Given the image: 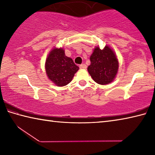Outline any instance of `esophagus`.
Segmentation results:
<instances>
[{
  "label": "esophagus",
  "instance_id": "esophagus-1",
  "mask_svg": "<svg viewBox=\"0 0 155 155\" xmlns=\"http://www.w3.org/2000/svg\"><path fill=\"white\" fill-rule=\"evenodd\" d=\"M79 68L81 69H86V68H87V65H86L85 64H83L79 65Z\"/></svg>",
  "mask_w": 155,
  "mask_h": 155
}]
</instances>
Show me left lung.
Returning a JSON list of instances; mask_svg holds the SVG:
<instances>
[{
  "label": "left lung",
  "instance_id": "8db88e82",
  "mask_svg": "<svg viewBox=\"0 0 155 155\" xmlns=\"http://www.w3.org/2000/svg\"><path fill=\"white\" fill-rule=\"evenodd\" d=\"M91 64L87 68L93 80L100 85H107L114 80L119 64L114 51L108 46L103 49L96 47L90 57Z\"/></svg>",
  "mask_w": 155,
  "mask_h": 155
}]
</instances>
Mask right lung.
<instances>
[{"instance_id":"right-lung-1","label":"right lung","mask_w":155,"mask_h":155,"mask_svg":"<svg viewBox=\"0 0 155 155\" xmlns=\"http://www.w3.org/2000/svg\"><path fill=\"white\" fill-rule=\"evenodd\" d=\"M45 69L49 79L62 87L71 82L79 68L70 57L65 56L64 49L54 48L46 60Z\"/></svg>"}]
</instances>
